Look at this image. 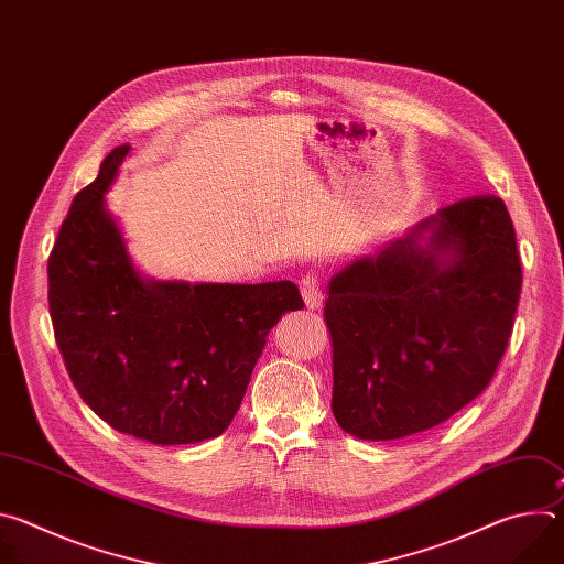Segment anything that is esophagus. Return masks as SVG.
<instances>
[{"label":"esophagus","instance_id":"esophagus-1","mask_svg":"<svg viewBox=\"0 0 564 564\" xmlns=\"http://www.w3.org/2000/svg\"><path fill=\"white\" fill-rule=\"evenodd\" d=\"M301 294L310 310H318L321 303H324V294H321V288H318V276L314 272H307L301 276Z\"/></svg>","mask_w":564,"mask_h":564}]
</instances>
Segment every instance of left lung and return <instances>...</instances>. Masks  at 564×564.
<instances>
[{
    "label": "left lung",
    "instance_id": "1",
    "mask_svg": "<svg viewBox=\"0 0 564 564\" xmlns=\"http://www.w3.org/2000/svg\"><path fill=\"white\" fill-rule=\"evenodd\" d=\"M522 288L498 196L442 207L328 283L333 413L359 440L433 429L489 386Z\"/></svg>",
    "mask_w": 564,
    "mask_h": 564
}]
</instances>
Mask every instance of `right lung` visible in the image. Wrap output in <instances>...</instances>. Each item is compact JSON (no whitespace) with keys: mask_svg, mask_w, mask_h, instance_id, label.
I'll return each instance as SVG.
<instances>
[{"mask_svg":"<svg viewBox=\"0 0 564 564\" xmlns=\"http://www.w3.org/2000/svg\"><path fill=\"white\" fill-rule=\"evenodd\" d=\"M129 144L79 192L48 259V307L68 377L111 429L196 444L234 420L268 333L301 310L292 281L189 283L133 265L105 194Z\"/></svg>","mask_w":564,"mask_h":564,"instance_id":"obj_1","label":"right lung"}]
</instances>
